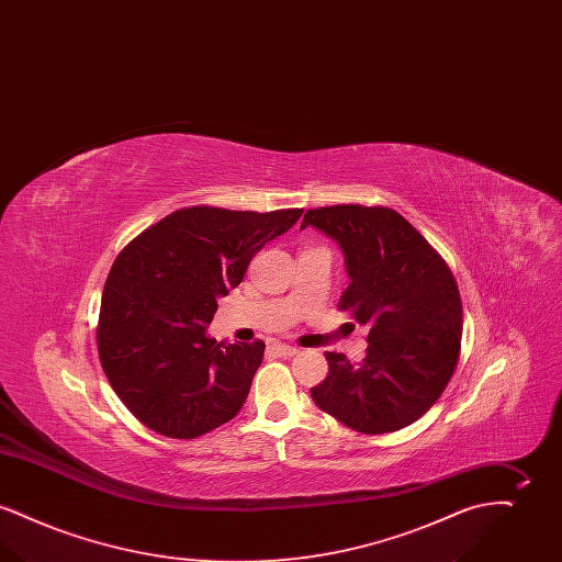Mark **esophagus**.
<instances>
[{"label": "esophagus", "instance_id": "obj_1", "mask_svg": "<svg viewBox=\"0 0 562 562\" xmlns=\"http://www.w3.org/2000/svg\"><path fill=\"white\" fill-rule=\"evenodd\" d=\"M273 351H276L278 356H294V353H299V348L286 346V344H276Z\"/></svg>", "mask_w": 562, "mask_h": 562}]
</instances>
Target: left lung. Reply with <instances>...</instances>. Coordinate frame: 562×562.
<instances>
[{
    "label": "left lung",
    "mask_w": 562,
    "mask_h": 562,
    "mask_svg": "<svg viewBox=\"0 0 562 562\" xmlns=\"http://www.w3.org/2000/svg\"><path fill=\"white\" fill-rule=\"evenodd\" d=\"M305 227L341 246L349 286L339 310L369 326L360 364L326 351L328 374L312 398L362 434L411 426L440 398L459 360L463 312L451 269L392 209L324 206L305 213Z\"/></svg>",
    "instance_id": "8db88e82"
}]
</instances>
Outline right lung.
Instances as JSON below:
<instances>
[{"label":"right lung","instance_id":"add662e5","mask_svg":"<svg viewBox=\"0 0 562 562\" xmlns=\"http://www.w3.org/2000/svg\"><path fill=\"white\" fill-rule=\"evenodd\" d=\"M301 213L181 209L117 255L97 344L113 392L143 426L198 438L238 415L266 344L209 337L216 299L240 284L250 259Z\"/></svg>","mask_w":562,"mask_h":562}]
</instances>
